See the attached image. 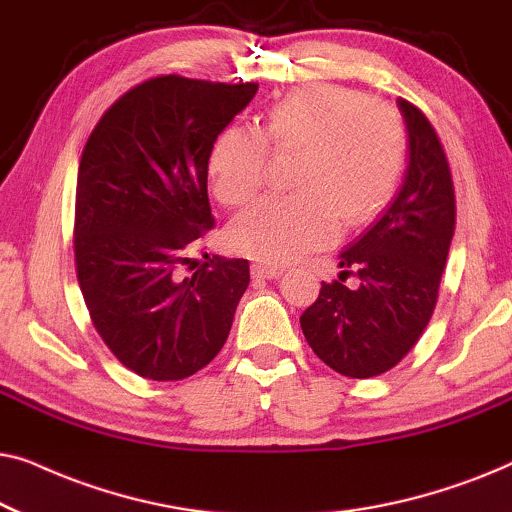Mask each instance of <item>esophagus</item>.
I'll return each mask as SVG.
<instances>
[{
    "instance_id": "obj_1",
    "label": "esophagus",
    "mask_w": 512,
    "mask_h": 512,
    "mask_svg": "<svg viewBox=\"0 0 512 512\" xmlns=\"http://www.w3.org/2000/svg\"><path fill=\"white\" fill-rule=\"evenodd\" d=\"M251 275L254 277H263V279H275L282 275V268L272 263H254L251 265Z\"/></svg>"
}]
</instances>
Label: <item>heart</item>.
<instances>
[{
    "mask_svg": "<svg viewBox=\"0 0 512 512\" xmlns=\"http://www.w3.org/2000/svg\"><path fill=\"white\" fill-rule=\"evenodd\" d=\"M270 144L296 151L286 195H270L230 228V247L268 263H286L326 247L340 226H361L382 212L408 165V130L389 102L359 90L312 83L272 102L261 128L228 125L209 153L214 195L244 207L268 179Z\"/></svg>",
    "mask_w": 512,
    "mask_h": 512,
    "instance_id": "b5f03b06",
    "label": "heart"
}]
</instances>
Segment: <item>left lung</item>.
Segmentation results:
<instances>
[{
	"instance_id": "left-lung-1",
	"label": "left lung",
	"mask_w": 512,
	"mask_h": 512,
	"mask_svg": "<svg viewBox=\"0 0 512 512\" xmlns=\"http://www.w3.org/2000/svg\"><path fill=\"white\" fill-rule=\"evenodd\" d=\"M408 125L410 165L380 221L340 254V279L321 282L300 317L312 352L345 377L387 373L417 345L438 303L457 223L445 149L415 104L398 97ZM347 276L359 285L349 290Z\"/></svg>"
}]
</instances>
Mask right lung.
Returning <instances> with one entry per match:
<instances>
[{"instance_id": "right-lung-1", "label": "right lung", "mask_w": 512, "mask_h": 512, "mask_svg": "<svg viewBox=\"0 0 512 512\" xmlns=\"http://www.w3.org/2000/svg\"><path fill=\"white\" fill-rule=\"evenodd\" d=\"M258 83L179 74L137 83L104 111L81 153L76 277L111 354L146 380L174 382L226 342L249 261L188 256L214 228L207 163Z\"/></svg>"}]
</instances>
